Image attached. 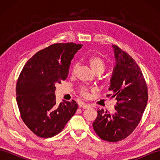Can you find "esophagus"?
Returning <instances> with one entry per match:
<instances>
[{
    "instance_id": "1",
    "label": "esophagus",
    "mask_w": 160,
    "mask_h": 160,
    "mask_svg": "<svg viewBox=\"0 0 160 160\" xmlns=\"http://www.w3.org/2000/svg\"><path fill=\"white\" fill-rule=\"evenodd\" d=\"M79 107L80 108H89L91 107V105L89 104H85V103H80L79 104Z\"/></svg>"
}]
</instances>
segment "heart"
Here are the masks:
<instances>
[{
  "instance_id": "heart-1",
  "label": "heart",
  "mask_w": 160,
  "mask_h": 160,
  "mask_svg": "<svg viewBox=\"0 0 160 160\" xmlns=\"http://www.w3.org/2000/svg\"><path fill=\"white\" fill-rule=\"evenodd\" d=\"M88 62L89 63V65L91 69L96 73H102L104 72L105 69V63L104 60L101 58L100 56H91L89 59H88ZM78 67V63L76 62L73 64L72 67V69H71V73H74L75 71L77 69ZM80 93L84 96H87L88 95V89L85 87H82L80 89Z\"/></svg>"
}]
</instances>
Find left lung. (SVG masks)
Returning <instances> with one entry per match:
<instances>
[{"mask_svg": "<svg viewBox=\"0 0 160 160\" xmlns=\"http://www.w3.org/2000/svg\"><path fill=\"white\" fill-rule=\"evenodd\" d=\"M115 59L107 97L117 100L115 113L98 110L93 123L102 140L115 142L124 140L135 130L142 117L148 101V90L140 68L131 56L112 45Z\"/></svg>", "mask_w": 160, "mask_h": 160, "instance_id": "8db88e82", "label": "left lung"}]
</instances>
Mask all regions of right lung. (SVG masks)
I'll return each instance as SVG.
<instances>
[{
    "label": "right lung",
    "mask_w": 160,
    "mask_h": 160,
    "mask_svg": "<svg viewBox=\"0 0 160 160\" xmlns=\"http://www.w3.org/2000/svg\"><path fill=\"white\" fill-rule=\"evenodd\" d=\"M82 45L58 43L37 52L24 66L16 84L20 116L36 135L49 138L59 133L76 113V102L56 100V84L66 80L71 61Z\"/></svg>",
    "instance_id": "right-lung-1"
}]
</instances>
